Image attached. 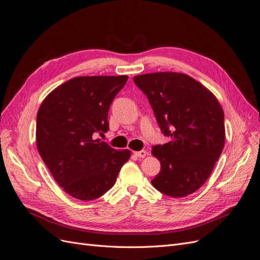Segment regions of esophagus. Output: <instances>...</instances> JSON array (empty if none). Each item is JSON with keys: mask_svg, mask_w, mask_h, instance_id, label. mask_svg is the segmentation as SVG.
Returning <instances> with one entry per match:
<instances>
[{"mask_svg": "<svg viewBox=\"0 0 260 260\" xmlns=\"http://www.w3.org/2000/svg\"><path fill=\"white\" fill-rule=\"evenodd\" d=\"M135 155L140 157V158H144V157L147 155L146 151H139V152H135Z\"/></svg>", "mask_w": 260, "mask_h": 260, "instance_id": "34e87169", "label": "esophagus"}]
</instances>
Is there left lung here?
Segmentation results:
<instances>
[{
	"label": "left lung",
	"mask_w": 260,
	"mask_h": 260,
	"mask_svg": "<svg viewBox=\"0 0 260 260\" xmlns=\"http://www.w3.org/2000/svg\"><path fill=\"white\" fill-rule=\"evenodd\" d=\"M152 105L168 143L152 154L160 161L153 186L171 198L198 191L209 178L221 154L224 115L219 101L206 86L181 73H152L133 77Z\"/></svg>",
	"instance_id": "obj_1"
}]
</instances>
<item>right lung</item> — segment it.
I'll use <instances>...</instances> for the list:
<instances>
[{
    "label": "right lung",
    "mask_w": 260,
    "mask_h": 260,
    "mask_svg": "<svg viewBox=\"0 0 260 260\" xmlns=\"http://www.w3.org/2000/svg\"><path fill=\"white\" fill-rule=\"evenodd\" d=\"M127 76L73 78L46 96L37 115V148L67 194L92 201L106 193L131 156L95 139L109 129V106Z\"/></svg>",
    "instance_id": "add662e5"
}]
</instances>
